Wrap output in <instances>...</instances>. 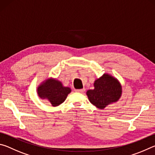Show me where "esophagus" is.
<instances>
[{"label": "esophagus", "mask_w": 155, "mask_h": 155, "mask_svg": "<svg viewBox=\"0 0 155 155\" xmlns=\"http://www.w3.org/2000/svg\"><path fill=\"white\" fill-rule=\"evenodd\" d=\"M76 92H79V93H83L85 91V89H81V90H75Z\"/></svg>", "instance_id": "34e87169"}]
</instances>
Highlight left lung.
I'll use <instances>...</instances> for the list:
<instances>
[{
  "label": "left lung",
  "instance_id": "1",
  "mask_svg": "<svg viewBox=\"0 0 155 155\" xmlns=\"http://www.w3.org/2000/svg\"><path fill=\"white\" fill-rule=\"evenodd\" d=\"M94 89L87 91L91 104L97 108L103 109L118 101L122 94V86L116 78L108 74H104L94 82Z\"/></svg>",
  "mask_w": 155,
  "mask_h": 155
}]
</instances>
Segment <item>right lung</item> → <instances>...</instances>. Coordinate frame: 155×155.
<instances>
[{
    "label": "right lung",
    "mask_w": 155,
    "mask_h": 155,
    "mask_svg": "<svg viewBox=\"0 0 155 155\" xmlns=\"http://www.w3.org/2000/svg\"><path fill=\"white\" fill-rule=\"evenodd\" d=\"M71 89L64 87L60 81L48 79L44 81L38 88V96L41 99H47L52 106L56 107L64 103Z\"/></svg>",
    "instance_id": "obj_1"
}]
</instances>
